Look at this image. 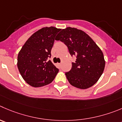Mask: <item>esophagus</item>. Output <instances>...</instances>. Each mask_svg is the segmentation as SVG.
Segmentation results:
<instances>
[{"label": "esophagus", "instance_id": "1", "mask_svg": "<svg viewBox=\"0 0 122 122\" xmlns=\"http://www.w3.org/2000/svg\"><path fill=\"white\" fill-rule=\"evenodd\" d=\"M57 65L59 67H60V66H61V63H57Z\"/></svg>", "mask_w": 122, "mask_h": 122}]
</instances>
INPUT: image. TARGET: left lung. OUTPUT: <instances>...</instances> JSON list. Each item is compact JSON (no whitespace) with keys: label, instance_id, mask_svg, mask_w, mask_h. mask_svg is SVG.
Wrapping results in <instances>:
<instances>
[{"label":"left lung","instance_id":"1","mask_svg":"<svg viewBox=\"0 0 122 122\" xmlns=\"http://www.w3.org/2000/svg\"><path fill=\"white\" fill-rule=\"evenodd\" d=\"M56 39L66 45L72 56H76L70 71L65 73L69 83L81 89L93 86L102 74L105 65L100 48L84 31L74 27L62 29Z\"/></svg>","mask_w":122,"mask_h":122}]
</instances>
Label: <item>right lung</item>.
<instances>
[{
    "instance_id": "right-lung-1",
    "label": "right lung",
    "mask_w": 122,
    "mask_h": 122,
    "mask_svg": "<svg viewBox=\"0 0 122 122\" xmlns=\"http://www.w3.org/2000/svg\"><path fill=\"white\" fill-rule=\"evenodd\" d=\"M60 30L53 26L41 29L26 41L18 53V71L24 80L33 87L49 84L59 72L48 59L54 38Z\"/></svg>"
}]
</instances>
